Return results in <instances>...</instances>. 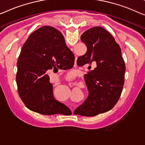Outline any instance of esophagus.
<instances>
[{
	"label": "esophagus",
	"mask_w": 145,
	"mask_h": 145,
	"mask_svg": "<svg viewBox=\"0 0 145 145\" xmlns=\"http://www.w3.org/2000/svg\"><path fill=\"white\" fill-rule=\"evenodd\" d=\"M72 113H73V111H72Z\"/></svg>",
	"instance_id": "34e87169"
}]
</instances>
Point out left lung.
Returning <instances> with one entry per match:
<instances>
[{
  "label": "left lung",
  "instance_id": "left-lung-1",
  "mask_svg": "<svg viewBox=\"0 0 145 145\" xmlns=\"http://www.w3.org/2000/svg\"><path fill=\"white\" fill-rule=\"evenodd\" d=\"M81 40L87 51L79 57L77 64H92L95 68L86 74L87 98L74 113L94 116L109 111L117 103L124 83L126 66L119 45L103 28L94 27L87 30L81 35Z\"/></svg>",
  "mask_w": 145,
  "mask_h": 145
}]
</instances>
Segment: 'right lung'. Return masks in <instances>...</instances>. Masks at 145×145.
Here are the masks:
<instances>
[{
  "mask_svg": "<svg viewBox=\"0 0 145 145\" xmlns=\"http://www.w3.org/2000/svg\"><path fill=\"white\" fill-rule=\"evenodd\" d=\"M74 59L63 35L55 28L43 26L32 32L21 49L17 64V90L28 109L45 115L70 112L54 98L46 72L57 68L70 69Z\"/></svg>",
  "mask_w": 145,
  "mask_h": 145,
  "instance_id": "1",
  "label": "right lung"
}]
</instances>
